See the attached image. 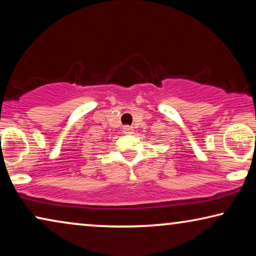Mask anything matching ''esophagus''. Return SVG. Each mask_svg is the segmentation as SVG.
Returning a JSON list of instances; mask_svg holds the SVG:
<instances>
[{
  "instance_id": "34e87169",
  "label": "esophagus",
  "mask_w": 256,
  "mask_h": 256,
  "mask_svg": "<svg viewBox=\"0 0 256 256\" xmlns=\"http://www.w3.org/2000/svg\"><path fill=\"white\" fill-rule=\"evenodd\" d=\"M132 132H134V128L129 127V126H124V134L129 135V134H132Z\"/></svg>"
}]
</instances>
